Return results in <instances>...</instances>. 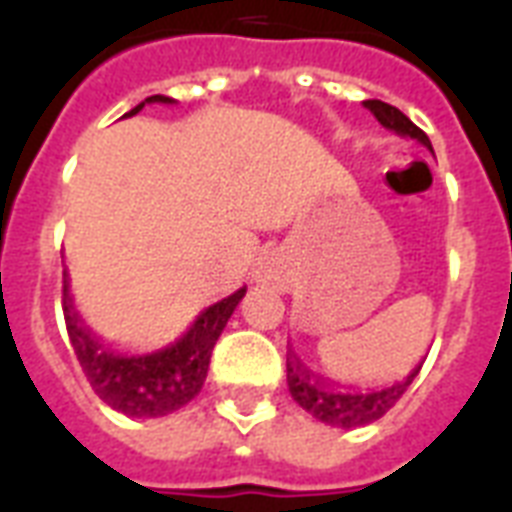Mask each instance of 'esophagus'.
<instances>
[{"mask_svg": "<svg viewBox=\"0 0 512 512\" xmlns=\"http://www.w3.org/2000/svg\"><path fill=\"white\" fill-rule=\"evenodd\" d=\"M276 257H263V263H260V268H257V279H271L273 273H276Z\"/></svg>", "mask_w": 512, "mask_h": 512, "instance_id": "1", "label": "esophagus"}]
</instances>
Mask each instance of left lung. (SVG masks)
Wrapping results in <instances>:
<instances>
[{
    "instance_id": "obj_1",
    "label": "left lung",
    "mask_w": 512,
    "mask_h": 512,
    "mask_svg": "<svg viewBox=\"0 0 512 512\" xmlns=\"http://www.w3.org/2000/svg\"><path fill=\"white\" fill-rule=\"evenodd\" d=\"M369 111L374 114V119L388 127V130L398 132V135H406V138L420 140L422 146H430V138L425 132L406 119L396 106H388L382 100H366L364 103ZM422 364L414 369L404 382H396L390 388L382 390H364V393H356V390H335L321 385V380H316L295 353H289L287 358V385L289 393L295 398L297 404L303 406L305 412H311L316 420L327 422V425H337V428H361V425H369V422L380 420L382 414L390 412L396 401L406 393V388L412 385V380L420 374Z\"/></svg>"
}]
</instances>
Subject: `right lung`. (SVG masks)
<instances>
[{
    "mask_svg": "<svg viewBox=\"0 0 512 512\" xmlns=\"http://www.w3.org/2000/svg\"><path fill=\"white\" fill-rule=\"evenodd\" d=\"M151 100L170 103V98H162V95H154L146 103ZM146 103L132 108L130 114H138ZM244 292L247 289H239L220 303L209 305L207 311L193 321L188 335L180 337L170 348L148 353V356H119L103 348L90 335V329H84L79 321V313L74 311L71 297H68V287H63V316H66L71 348L92 390L111 409L127 417H164V414L177 412L193 396H199L201 385L207 380L212 348Z\"/></svg>",
    "mask_w": 512,
    "mask_h": 512,
    "instance_id": "obj_1",
    "label": "right lung"
}]
</instances>
